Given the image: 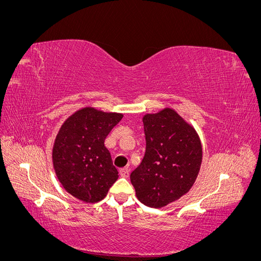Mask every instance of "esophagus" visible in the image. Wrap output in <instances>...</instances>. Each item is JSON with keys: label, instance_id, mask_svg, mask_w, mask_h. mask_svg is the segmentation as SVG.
<instances>
[{"label": "esophagus", "instance_id": "esophagus-1", "mask_svg": "<svg viewBox=\"0 0 261 261\" xmlns=\"http://www.w3.org/2000/svg\"><path fill=\"white\" fill-rule=\"evenodd\" d=\"M120 174L122 177H128L129 175V170L127 168H122L120 170Z\"/></svg>", "mask_w": 261, "mask_h": 261}]
</instances>
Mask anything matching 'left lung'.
<instances>
[{"instance_id": "obj_1", "label": "left lung", "mask_w": 261, "mask_h": 261, "mask_svg": "<svg viewBox=\"0 0 261 261\" xmlns=\"http://www.w3.org/2000/svg\"><path fill=\"white\" fill-rule=\"evenodd\" d=\"M143 121L146 153L130 183L141 203L159 209L191 191L201 167V141L194 126L172 108L147 113Z\"/></svg>"}]
</instances>
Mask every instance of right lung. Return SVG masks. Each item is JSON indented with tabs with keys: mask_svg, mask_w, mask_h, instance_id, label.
<instances>
[{
	"mask_svg": "<svg viewBox=\"0 0 261 261\" xmlns=\"http://www.w3.org/2000/svg\"><path fill=\"white\" fill-rule=\"evenodd\" d=\"M123 114L85 107L61 125L52 148L55 175L76 199L102 200L118 178L105 140Z\"/></svg>",
	"mask_w": 261,
	"mask_h": 261,
	"instance_id": "right-lung-1",
	"label": "right lung"
}]
</instances>
